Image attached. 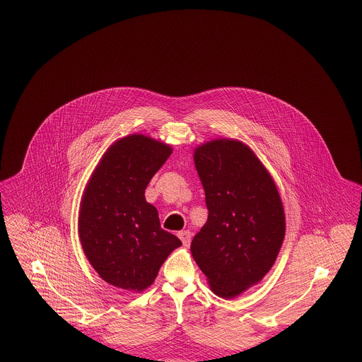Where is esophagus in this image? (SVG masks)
I'll use <instances>...</instances> for the list:
<instances>
[{
    "label": "esophagus",
    "mask_w": 362,
    "mask_h": 362,
    "mask_svg": "<svg viewBox=\"0 0 362 362\" xmlns=\"http://www.w3.org/2000/svg\"><path fill=\"white\" fill-rule=\"evenodd\" d=\"M178 237H180V240L182 241V244H184L185 247H188V245L191 244V238H192V234H191V231H188V230L180 231V233H178Z\"/></svg>",
    "instance_id": "34e87169"
}]
</instances>
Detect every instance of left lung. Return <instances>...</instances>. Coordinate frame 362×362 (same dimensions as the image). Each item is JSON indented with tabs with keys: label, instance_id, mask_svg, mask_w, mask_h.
Wrapping results in <instances>:
<instances>
[{
	"label": "left lung",
	"instance_id": "left-lung-1",
	"mask_svg": "<svg viewBox=\"0 0 362 362\" xmlns=\"http://www.w3.org/2000/svg\"><path fill=\"white\" fill-rule=\"evenodd\" d=\"M194 160L209 214L191 252L211 291L230 300L273 266L286 234L283 204L264 165L240 141H210Z\"/></svg>",
	"mask_w": 362,
	"mask_h": 362
}]
</instances>
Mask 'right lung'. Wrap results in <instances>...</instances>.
Wrapping results in <instances>:
<instances>
[{"instance_id": "add662e5", "label": "right lung", "mask_w": 362, "mask_h": 362, "mask_svg": "<svg viewBox=\"0 0 362 362\" xmlns=\"http://www.w3.org/2000/svg\"><path fill=\"white\" fill-rule=\"evenodd\" d=\"M173 149L134 134L114 142L82 197L79 238L86 258L108 284L141 293L181 241L160 227L145 189Z\"/></svg>"}]
</instances>
